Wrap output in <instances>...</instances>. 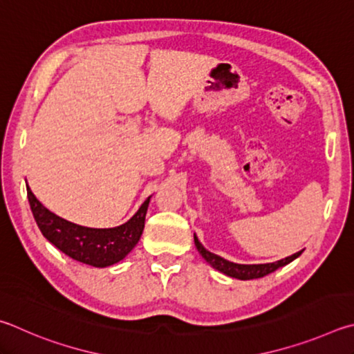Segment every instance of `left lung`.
I'll use <instances>...</instances> for the list:
<instances>
[{
  "label": "left lung",
  "instance_id": "obj_1",
  "mask_svg": "<svg viewBox=\"0 0 354 354\" xmlns=\"http://www.w3.org/2000/svg\"><path fill=\"white\" fill-rule=\"evenodd\" d=\"M194 244L197 247V250H199V253L202 255V258L205 259V261L212 266L213 269L222 272V274L227 277L238 278V280H253V278L266 277V275L272 274V272H275L277 269L283 268V266L289 264L290 261H294L295 258H299L301 255V252H297V253H294V255L280 259V261L268 263V264H236V263L227 261V259L214 255V253H212V252H208L205 247L199 243V239L196 238V234H194Z\"/></svg>",
  "mask_w": 354,
  "mask_h": 354
}]
</instances>
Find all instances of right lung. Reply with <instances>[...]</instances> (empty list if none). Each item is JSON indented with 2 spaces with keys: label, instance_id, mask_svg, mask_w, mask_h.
Segmentation results:
<instances>
[{
  "label": "right lung",
  "instance_id": "obj_1",
  "mask_svg": "<svg viewBox=\"0 0 354 354\" xmlns=\"http://www.w3.org/2000/svg\"><path fill=\"white\" fill-rule=\"evenodd\" d=\"M28 199L37 225L49 243L79 263L93 268H109L126 258L138 244L151 196L126 224L113 228L82 227L60 218L41 205L29 185Z\"/></svg>",
  "mask_w": 354,
  "mask_h": 354
}]
</instances>
